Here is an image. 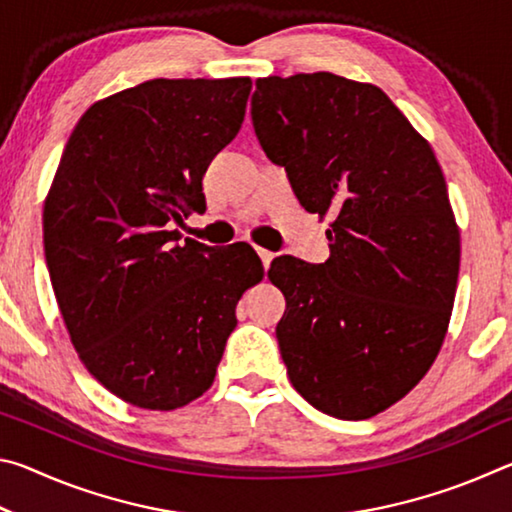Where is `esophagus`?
<instances>
[{
    "instance_id": "esophagus-1",
    "label": "esophagus",
    "mask_w": 512,
    "mask_h": 512,
    "mask_svg": "<svg viewBox=\"0 0 512 512\" xmlns=\"http://www.w3.org/2000/svg\"><path fill=\"white\" fill-rule=\"evenodd\" d=\"M257 250V255H259V259H262V264H264V268H268L271 266V262H273V253L271 250H266V248H255Z\"/></svg>"
}]
</instances>
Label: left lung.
<instances>
[{
	"instance_id": "1",
	"label": "left lung",
	"mask_w": 512,
	"mask_h": 512,
	"mask_svg": "<svg viewBox=\"0 0 512 512\" xmlns=\"http://www.w3.org/2000/svg\"><path fill=\"white\" fill-rule=\"evenodd\" d=\"M250 117L307 212L332 216L329 259H273L275 327L296 391L366 420L427 375L452 316L461 235L427 140L375 85L316 72L257 79Z\"/></svg>"
}]
</instances>
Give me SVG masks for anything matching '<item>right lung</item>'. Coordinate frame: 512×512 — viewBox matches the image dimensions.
Masks as SVG:
<instances>
[{"label":"right lung","instance_id":"1","mask_svg":"<svg viewBox=\"0 0 512 512\" xmlns=\"http://www.w3.org/2000/svg\"><path fill=\"white\" fill-rule=\"evenodd\" d=\"M253 81L153 79L97 101L69 135L42 214L60 314L112 395L171 411L212 386L237 302L264 268L173 223L205 210L203 176L239 133Z\"/></svg>","mask_w":512,"mask_h":512}]
</instances>
